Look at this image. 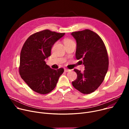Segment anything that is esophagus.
Listing matches in <instances>:
<instances>
[{"label":"esophagus","mask_w":129,"mask_h":129,"mask_svg":"<svg viewBox=\"0 0 129 129\" xmlns=\"http://www.w3.org/2000/svg\"><path fill=\"white\" fill-rule=\"evenodd\" d=\"M71 70H69V69H64V71L65 72H70Z\"/></svg>","instance_id":"34e87169"}]
</instances>
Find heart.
<instances>
[{
    "mask_svg": "<svg viewBox=\"0 0 129 129\" xmlns=\"http://www.w3.org/2000/svg\"><path fill=\"white\" fill-rule=\"evenodd\" d=\"M73 42V41L70 39H68V38H66L64 40V44H66V43H70V42Z\"/></svg>",
    "mask_w": 129,
    "mask_h": 129,
    "instance_id": "1",
    "label": "heart"
}]
</instances>
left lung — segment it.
<instances>
[{"label":"left lung","mask_w":129,"mask_h":129,"mask_svg":"<svg viewBox=\"0 0 129 129\" xmlns=\"http://www.w3.org/2000/svg\"><path fill=\"white\" fill-rule=\"evenodd\" d=\"M71 35L76 41V58L85 66L83 72L75 69L77 79L72 85L84 94L95 91L103 83L107 73L109 59L102 39L90 30L74 32Z\"/></svg>","instance_id":"left-lung-1"}]
</instances>
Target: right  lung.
Segmentation results:
<instances>
[{"mask_svg":"<svg viewBox=\"0 0 129 129\" xmlns=\"http://www.w3.org/2000/svg\"><path fill=\"white\" fill-rule=\"evenodd\" d=\"M64 35L65 33L45 30L30 36L23 45L20 53V75L37 93L46 94L53 90L64 72L62 68L51 69L45 59L51 56L54 44Z\"/></svg>","mask_w":129,"mask_h":129,"instance_id":"right-lung-1","label":"right lung"}]
</instances>
